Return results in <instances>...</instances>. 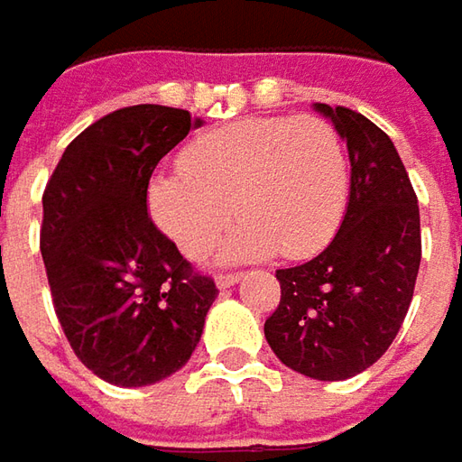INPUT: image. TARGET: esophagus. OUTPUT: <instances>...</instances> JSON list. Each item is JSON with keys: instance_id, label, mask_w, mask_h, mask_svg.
Masks as SVG:
<instances>
[{"instance_id": "34e87169", "label": "esophagus", "mask_w": 462, "mask_h": 462, "mask_svg": "<svg viewBox=\"0 0 462 462\" xmlns=\"http://www.w3.org/2000/svg\"><path fill=\"white\" fill-rule=\"evenodd\" d=\"M240 279H243L240 273H219L215 281L219 289H230V286H235V283H237Z\"/></svg>"}]
</instances>
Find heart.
<instances>
[{
  "mask_svg": "<svg viewBox=\"0 0 462 462\" xmlns=\"http://www.w3.org/2000/svg\"><path fill=\"white\" fill-rule=\"evenodd\" d=\"M350 201L340 133L322 117H243L186 145L181 171H155L148 209L186 258L201 261L227 232L222 261H286L319 253ZM236 209H231V204Z\"/></svg>",
  "mask_w": 462,
  "mask_h": 462,
  "instance_id": "b5f03b06",
  "label": "heart"
}]
</instances>
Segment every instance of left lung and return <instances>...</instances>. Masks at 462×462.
I'll return each instance as SVG.
<instances>
[{
    "mask_svg": "<svg viewBox=\"0 0 462 462\" xmlns=\"http://www.w3.org/2000/svg\"><path fill=\"white\" fill-rule=\"evenodd\" d=\"M347 143L350 201L335 240L281 268L265 340L283 365L317 381L371 368L404 322L420 273L417 194L391 137L347 106L314 104Z\"/></svg>",
    "mask_w": 462,
    "mask_h": 462,
    "instance_id": "1",
    "label": "left lung"
}]
</instances>
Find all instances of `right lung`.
Wrapping results in <instances>:
<instances>
[{
  "label": "right lung",
  "instance_id": "obj_1",
  "mask_svg": "<svg viewBox=\"0 0 462 462\" xmlns=\"http://www.w3.org/2000/svg\"><path fill=\"white\" fill-rule=\"evenodd\" d=\"M186 109L137 104L88 125L42 194L41 253L76 358L115 386L183 368L217 296L152 225L148 181L191 127Z\"/></svg>",
  "mask_w": 462,
  "mask_h": 462
}]
</instances>
